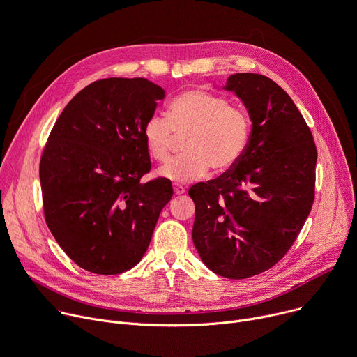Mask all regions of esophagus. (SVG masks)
<instances>
[{
  "label": "esophagus",
  "instance_id": "34e87169",
  "mask_svg": "<svg viewBox=\"0 0 357 357\" xmlns=\"http://www.w3.org/2000/svg\"><path fill=\"white\" fill-rule=\"evenodd\" d=\"M174 192L176 193V195H183V193L186 192V189H185L183 186H181V185H178V183H175V185H174Z\"/></svg>",
  "mask_w": 357,
  "mask_h": 357
}]
</instances>
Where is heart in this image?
Listing matches in <instances>:
<instances>
[{
	"instance_id": "1",
	"label": "heart",
	"mask_w": 357,
	"mask_h": 357,
	"mask_svg": "<svg viewBox=\"0 0 357 357\" xmlns=\"http://www.w3.org/2000/svg\"><path fill=\"white\" fill-rule=\"evenodd\" d=\"M175 135H186V153L162 167L158 175L188 183L204 178L211 167L223 174L238 164L249 144L250 118L222 95L189 89L171 101L167 119L155 115L145 122L142 138L148 155L167 162Z\"/></svg>"
}]
</instances>
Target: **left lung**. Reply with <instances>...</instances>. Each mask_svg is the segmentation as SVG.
Listing matches in <instances>:
<instances>
[{"mask_svg": "<svg viewBox=\"0 0 357 357\" xmlns=\"http://www.w3.org/2000/svg\"><path fill=\"white\" fill-rule=\"evenodd\" d=\"M223 89L248 109L252 132L232 169L189 189L192 239L212 272L245 279L276 265L303 228L314 199L317 151L295 102L271 78L234 74Z\"/></svg>", "mask_w": 357, "mask_h": 357, "instance_id": "obj_1", "label": "left lung"}]
</instances>
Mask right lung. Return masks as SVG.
Segmentation results:
<instances>
[{"label":"right lung","instance_id":"add662e5","mask_svg":"<svg viewBox=\"0 0 357 357\" xmlns=\"http://www.w3.org/2000/svg\"><path fill=\"white\" fill-rule=\"evenodd\" d=\"M165 91L145 78H107L79 91L58 116L40 164L48 228L73 261L98 275L139 264L169 179L149 172L142 129Z\"/></svg>","mask_w":357,"mask_h":357}]
</instances>
